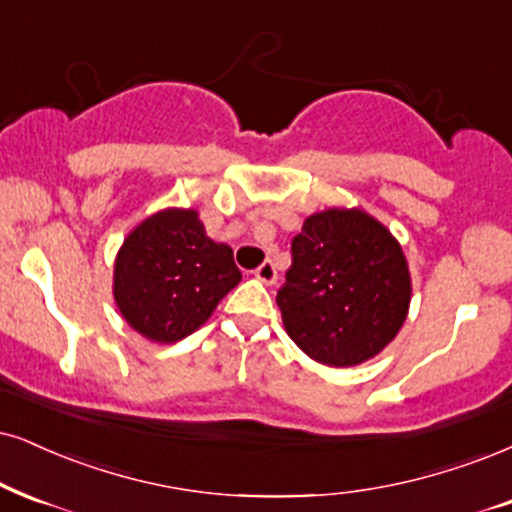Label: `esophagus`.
<instances>
[{"label": "esophagus", "instance_id": "obj_1", "mask_svg": "<svg viewBox=\"0 0 512 512\" xmlns=\"http://www.w3.org/2000/svg\"><path fill=\"white\" fill-rule=\"evenodd\" d=\"M254 275H256L261 282H266V285H273V282L277 280V268H275V263H273V261H263L261 266H258V268L254 270Z\"/></svg>", "mask_w": 512, "mask_h": 512}]
</instances>
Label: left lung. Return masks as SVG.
Instances as JSON below:
<instances>
[{
	"label": "left lung",
	"mask_w": 512,
	"mask_h": 512,
	"mask_svg": "<svg viewBox=\"0 0 512 512\" xmlns=\"http://www.w3.org/2000/svg\"><path fill=\"white\" fill-rule=\"evenodd\" d=\"M410 275L399 242L358 208L306 218L277 289L289 337L313 361L346 368L377 356L406 320Z\"/></svg>",
	"instance_id": "left-lung-1"
}]
</instances>
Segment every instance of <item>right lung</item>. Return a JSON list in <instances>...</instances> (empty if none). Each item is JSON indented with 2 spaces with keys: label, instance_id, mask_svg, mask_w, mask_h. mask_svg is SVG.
I'll return each mask as SVG.
<instances>
[{
  "label": "right lung",
  "instance_id": "obj_1",
  "mask_svg": "<svg viewBox=\"0 0 512 512\" xmlns=\"http://www.w3.org/2000/svg\"><path fill=\"white\" fill-rule=\"evenodd\" d=\"M239 280L232 249L206 237L197 211L168 208L123 242L113 296L130 327L151 342L173 344L204 325Z\"/></svg>",
  "mask_w": 512,
  "mask_h": 512
}]
</instances>
